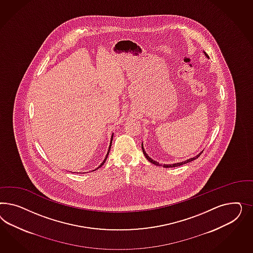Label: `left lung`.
Wrapping results in <instances>:
<instances>
[{
	"mask_svg": "<svg viewBox=\"0 0 253 253\" xmlns=\"http://www.w3.org/2000/svg\"><path fill=\"white\" fill-rule=\"evenodd\" d=\"M205 54H206V56H209L206 53H205ZM142 149H143V152H144V155L146 156V160L148 161H150L151 163H153V164H155V165H159V166H163L164 168H174V167H179V166H181V165H183V164H185V163H188V162H190V161H193L194 160H196V159H198L199 158V156L202 154V152H200V153L199 154V155H197L196 157H194V158H191V159H189V160H187V161H183V162H179V163H174V164H160L159 162H157V161H153L147 154L146 153V151L144 150V147H143V145H142Z\"/></svg>",
	"mask_w": 253,
	"mask_h": 253,
	"instance_id": "1",
	"label": "left lung"
}]
</instances>
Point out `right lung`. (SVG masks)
Wrapping results in <instances>:
<instances>
[{
    "label": "right lung",
    "instance_id": "add662e5",
    "mask_svg": "<svg viewBox=\"0 0 253 253\" xmlns=\"http://www.w3.org/2000/svg\"><path fill=\"white\" fill-rule=\"evenodd\" d=\"M112 139H113V134H112V137H111V141H110V145H109V148H108V152H107V156H106V158H105V160H104V161L101 163L99 165V167L97 169H99L100 167H102V165H104V163L106 162V161H107V156H108V153H109V150H110V147H111V144H112ZM95 169H93V170H95Z\"/></svg>",
    "mask_w": 253,
    "mask_h": 253
}]
</instances>
